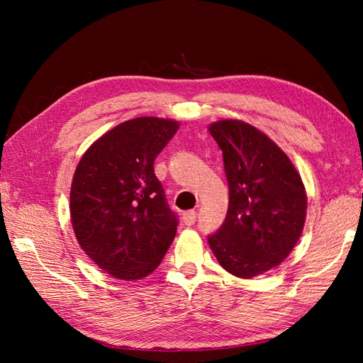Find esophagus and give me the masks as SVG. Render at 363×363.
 <instances>
[{"instance_id":"obj_1","label":"esophagus","mask_w":363,"mask_h":363,"mask_svg":"<svg viewBox=\"0 0 363 363\" xmlns=\"http://www.w3.org/2000/svg\"><path fill=\"white\" fill-rule=\"evenodd\" d=\"M182 221H184V225H187V226L195 225V221H196V212H195V211L184 212V213H182Z\"/></svg>"}]
</instances>
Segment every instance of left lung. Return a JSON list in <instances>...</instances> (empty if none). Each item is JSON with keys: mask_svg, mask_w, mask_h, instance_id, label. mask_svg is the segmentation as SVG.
Listing matches in <instances>:
<instances>
[{"mask_svg": "<svg viewBox=\"0 0 363 363\" xmlns=\"http://www.w3.org/2000/svg\"><path fill=\"white\" fill-rule=\"evenodd\" d=\"M209 130L223 151L229 206L207 240L226 272L250 279L279 265L296 245L306 190L285 152L248 123L223 120Z\"/></svg>", "mask_w": 363, "mask_h": 363, "instance_id": "left-lung-1", "label": "left lung"}]
</instances>
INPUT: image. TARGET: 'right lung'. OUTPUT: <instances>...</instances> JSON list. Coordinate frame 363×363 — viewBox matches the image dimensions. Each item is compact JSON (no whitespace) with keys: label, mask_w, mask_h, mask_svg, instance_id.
<instances>
[{"label":"right lung","mask_w":363,"mask_h":363,"mask_svg":"<svg viewBox=\"0 0 363 363\" xmlns=\"http://www.w3.org/2000/svg\"><path fill=\"white\" fill-rule=\"evenodd\" d=\"M179 125L140 117L90 146L74 172L72 225L81 248L117 279L135 281L159 267L177 229L154 159Z\"/></svg>","instance_id":"1"}]
</instances>
